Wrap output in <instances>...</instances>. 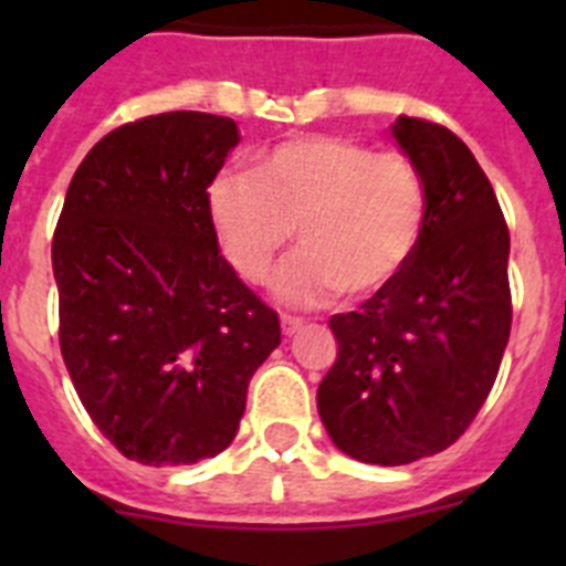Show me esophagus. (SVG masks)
I'll use <instances>...</instances> for the list:
<instances>
[{"mask_svg": "<svg viewBox=\"0 0 566 566\" xmlns=\"http://www.w3.org/2000/svg\"><path fill=\"white\" fill-rule=\"evenodd\" d=\"M300 328H303V319L300 317H289V314H283V317H280V332H283V337H294Z\"/></svg>", "mask_w": 566, "mask_h": 566, "instance_id": "obj_1", "label": "esophagus"}]
</instances>
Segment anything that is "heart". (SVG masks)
<instances>
[{
    "mask_svg": "<svg viewBox=\"0 0 566 566\" xmlns=\"http://www.w3.org/2000/svg\"><path fill=\"white\" fill-rule=\"evenodd\" d=\"M209 218L223 258L249 283H263L280 249L274 294L286 306H323L345 289L365 297L408 266L428 221V192L413 161L371 153L343 135H303L258 158L254 175H221Z\"/></svg>",
    "mask_w": 566,
    "mask_h": 566,
    "instance_id": "b5f03b06",
    "label": "heart"
}]
</instances>
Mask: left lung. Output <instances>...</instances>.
<instances>
[{
	"label": "left lung",
	"mask_w": 566,
	"mask_h": 566,
	"mask_svg": "<svg viewBox=\"0 0 566 566\" xmlns=\"http://www.w3.org/2000/svg\"><path fill=\"white\" fill-rule=\"evenodd\" d=\"M391 135L428 192L422 238L357 312L328 319L337 363L317 411L339 451L411 464L451 448L496 382L510 337V232L488 175L462 138L399 115Z\"/></svg>",
	"instance_id": "obj_1"
}]
</instances>
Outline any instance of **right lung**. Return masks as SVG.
<instances>
[{
  "instance_id": "obj_1",
  "label": "right lung",
  "mask_w": 566,
  "mask_h": 566,
  "mask_svg": "<svg viewBox=\"0 0 566 566\" xmlns=\"http://www.w3.org/2000/svg\"><path fill=\"white\" fill-rule=\"evenodd\" d=\"M223 115H149L78 164L53 234L59 343L84 411L127 459L232 444L280 319L223 260L209 195L238 147Z\"/></svg>"
}]
</instances>
